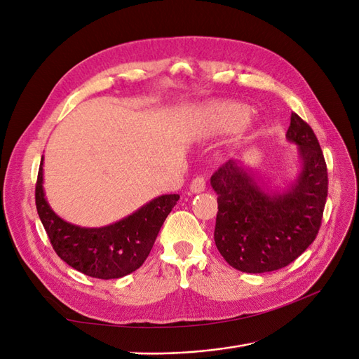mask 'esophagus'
<instances>
[{
	"instance_id": "obj_1",
	"label": "esophagus",
	"mask_w": 359,
	"mask_h": 359,
	"mask_svg": "<svg viewBox=\"0 0 359 359\" xmlns=\"http://www.w3.org/2000/svg\"><path fill=\"white\" fill-rule=\"evenodd\" d=\"M205 186L206 184H205L203 177H196L190 184V191L191 193H202L205 190Z\"/></svg>"
}]
</instances>
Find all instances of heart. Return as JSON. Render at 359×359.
<instances>
[{
	"label": "heart",
	"instance_id": "b5f03b06",
	"mask_svg": "<svg viewBox=\"0 0 359 359\" xmlns=\"http://www.w3.org/2000/svg\"><path fill=\"white\" fill-rule=\"evenodd\" d=\"M252 118V109L238 102H212L201 112L196 124L199 137L210 139L241 130Z\"/></svg>",
	"mask_w": 359,
	"mask_h": 359
}]
</instances>
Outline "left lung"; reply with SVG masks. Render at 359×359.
I'll return each mask as SVG.
<instances>
[{
	"label": "left lung",
	"instance_id": "obj_1",
	"mask_svg": "<svg viewBox=\"0 0 359 359\" xmlns=\"http://www.w3.org/2000/svg\"><path fill=\"white\" fill-rule=\"evenodd\" d=\"M286 139L298 147L301 170L286 190L259 184L241 160L214 172L219 194L214 241L231 266L269 273L287 266L314 241L328 196V172L311 127L292 114Z\"/></svg>",
	"mask_w": 359,
	"mask_h": 359
}]
</instances>
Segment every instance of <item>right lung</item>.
<instances>
[{
    "instance_id": "right-lung-1",
    "label": "right lung",
    "mask_w": 359,
    "mask_h": 359,
    "mask_svg": "<svg viewBox=\"0 0 359 359\" xmlns=\"http://www.w3.org/2000/svg\"><path fill=\"white\" fill-rule=\"evenodd\" d=\"M178 194H163L137 211L103 227L67 223L49 206L43 190V157L36 184V205L55 253L79 273L94 278H121L142 266Z\"/></svg>"
}]
</instances>
